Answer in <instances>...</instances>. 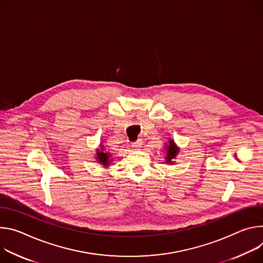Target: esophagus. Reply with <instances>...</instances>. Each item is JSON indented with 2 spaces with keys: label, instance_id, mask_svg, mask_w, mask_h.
<instances>
[{
  "label": "esophagus",
  "instance_id": "esophagus-1",
  "mask_svg": "<svg viewBox=\"0 0 263 263\" xmlns=\"http://www.w3.org/2000/svg\"><path fill=\"white\" fill-rule=\"evenodd\" d=\"M142 144H143V142H142L141 140H138L137 142H135V143L132 144V147H134V148H140V147L142 146Z\"/></svg>",
  "mask_w": 263,
  "mask_h": 263
}]
</instances>
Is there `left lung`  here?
I'll list each match as a JSON object with an SVG mask.
<instances>
[{
  "instance_id": "left-lung-1",
  "label": "left lung",
  "mask_w": 263,
  "mask_h": 263,
  "mask_svg": "<svg viewBox=\"0 0 263 263\" xmlns=\"http://www.w3.org/2000/svg\"><path fill=\"white\" fill-rule=\"evenodd\" d=\"M166 157H165V162L168 163V164H173V160L176 159L178 153L180 152L179 147L176 145V143H174V141L172 139L169 140V143L167 144L166 143Z\"/></svg>"
}]
</instances>
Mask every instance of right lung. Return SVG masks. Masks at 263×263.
<instances>
[{
  "mask_svg": "<svg viewBox=\"0 0 263 263\" xmlns=\"http://www.w3.org/2000/svg\"><path fill=\"white\" fill-rule=\"evenodd\" d=\"M96 155H97V157H96L97 162H99L104 167L108 166L110 164V161H111L110 157L111 156H110V154L108 152H104V146H103V145H101L100 148L97 149V154Z\"/></svg>",
  "mask_w": 263,
  "mask_h": 263,
  "instance_id": "1",
  "label": "right lung"
}]
</instances>
